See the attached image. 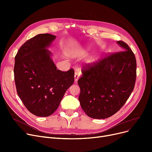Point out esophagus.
Returning a JSON list of instances; mask_svg holds the SVG:
<instances>
[{
    "mask_svg": "<svg viewBox=\"0 0 152 152\" xmlns=\"http://www.w3.org/2000/svg\"><path fill=\"white\" fill-rule=\"evenodd\" d=\"M81 75V71L77 69L75 71V82H77L78 79L79 78V76H80Z\"/></svg>",
    "mask_w": 152,
    "mask_h": 152,
    "instance_id": "1",
    "label": "esophagus"
}]
</instances>
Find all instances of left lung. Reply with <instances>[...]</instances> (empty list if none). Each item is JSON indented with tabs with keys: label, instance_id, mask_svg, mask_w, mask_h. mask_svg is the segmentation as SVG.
Masks as SVG:
<instances>
[{
	"label": "left lung",
	"instance_id": "obj_1",
	"mask_svg": "<svg viewBox=\"0 0 152 152\" xmlns=\"http://www.w3.org/2000/svg\"><path fill=\"white\" fill-rule=\"evenodd\" d=\"M117 44L123 51L86 65L78 79L81 107L92 118L105 119L115 114L134 88L137 68L135 55L124 42L119 41Z\"/></svg>",
	"mask_w": 152,
	"mask_h": 152
}]
</instances>
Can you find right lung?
Instances as JSON below:
<instances>
[{
  "label": "right lung",
  "instance_id": "1",
  "mask_svg": "<svg viewBox=\"0 0 152 152\" xmlns=\"http://www.w3.org/2000/svg\"><path fill=\"white\" fill-rule=\"evenodd\" d=\"M40 34L20 48L15 58L14 77L17 94L30 112L49 116L59 107L66 90L73 84L75 71L57 69L47 49L55 39Z\"/></svg>",
  "mask_w": 152,
  "mask_h": 152
}]
</instances>
